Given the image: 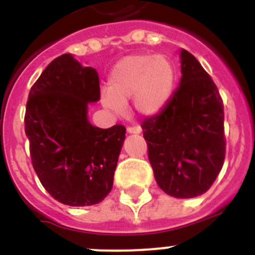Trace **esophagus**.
I'll list each match as a JSON object with an SVG mask.
<instances>
[{"label": "esophagus", "instance_id": "esophagus-1", "mask_svg": "<svg viewBox=\"0 0 255 255\" xmlns=\"http://www.w3.org/2000/svg\"><path fill=\"white\" fill-rule=\"evenodd\" d=\"M128 132L129 134H140L141 129L139 126H135V128H128Z\"/></svg>", "mask_w": 255, "mask_h": 255}]
</instances>
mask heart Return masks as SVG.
Segmentation results:
<instances>
[{
	"label": "heart",
	"mask_w": 255,
	"mask_h": 255,
	"mask_svg": "<svg viewBox=\"0 0 255 255\" xmlns=\"http://www.w3.org/2000/svg\"><path fill=\"white\" fill-rule=\"evenodd\" d=\"M110 89L102 92V105L116 115H124L126 102L141 117H153L166 107L175 87V69L164 56H126L114 66Z\"/></svg>",
	"instance_id": "b5f03b06"
}]
</instances>
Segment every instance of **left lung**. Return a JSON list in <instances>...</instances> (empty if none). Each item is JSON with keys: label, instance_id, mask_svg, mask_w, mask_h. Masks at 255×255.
I'll list each match as a JSON object with an SVG mask.
<instances>
[{"label": "left lung", "instance_id": "obj_1", "mask_svg": "<svg viewBox=\"0 0 255 255\" xmlns=\"http://www.w3.org/2000/svg\"><path fill=\"white\" fill-rule=\"evenodd\" d=\"M181 79L166 107L144 121L148 157L159 188L171 197L204 194L225 159L224 103L194 56L180 49Z\"/></svg>", "mask_w": 255, "mask_h": 255}]
</instances>
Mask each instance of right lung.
I'll return each instance as SVG.
<instances>
[{"label":"right lung","mask_w":255,"mask_h":255,"mask_svg":"<svg viewBox=\"0 0 255 255\" xmlns=\"http://www.w3.org/2000/svg\"><path fill=\"white\" fill-rule=\"evenodd\" d=\"M100 97L97 70L71 53L52 61L29 93L25 134L31 163L49 195L66 206L100 203L114 185L126 129L92 125L88 106Z\"/></svg>","instance_id":"right-lung-1"}]
</instances>
